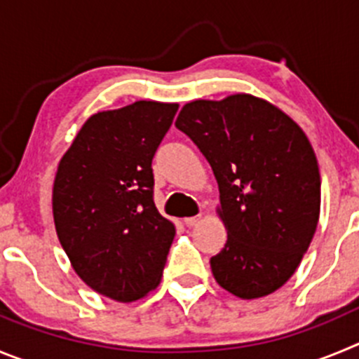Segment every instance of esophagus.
Returning a JSON list of instances; mask_svg holds the SVG:
<instances>
[{
    "mask_svg": "<svg viewBox=\"0 0 359 359\" xmlns=\"http://www.w3.org/2000/svg\"><path fill=\"white\" fill-rule=\"evenodd\" d=\"M200 221H202V214H198V216H193V217H184V225L195 226V225H198Z\"/></svg>",
    "mask_w": 359,
    "mask_h": 359,
    "instance_id": "34e87169",
    "label": "esophagus"
}]
</instances>
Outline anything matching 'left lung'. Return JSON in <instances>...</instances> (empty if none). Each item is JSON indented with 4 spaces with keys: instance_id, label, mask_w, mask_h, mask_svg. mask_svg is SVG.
I'll return each mask as SVG.
<instances>
[{
    "instance_id": "1",
    "label": "left lung",
    "mask_w": 359,
    "mask_h": 359,
    "mask_svg": "<svg viewBox=\"0 0 359 359\" xmlns=\"http://www.w3.org/2000/svg\"><path fill=\"white\" fill-rule=\"evenodd\" d=\"M209 161L219 187L225 248L214 280L241 299L285 285L310 246L320 214V173L310 140L266 99L233 93L184 104L175 120Z\"/></svg>"
}]
</instances>
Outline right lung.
<instances>
[{
    "instance_id": "add662e5",
    "label": "right lung",
    "mask_w": 359,
    "mask_h": 359,
    "mask_svg": "<svg viewBox=\"0 0 359 359\" xmlns=\"http://www.w3.org/2000/svg\"><path fill=\"white\" fill-rule=\"evenodd\" d=\"M179 104L136 100L90 116L60 159L53 217L70 266L120 303L159 285L175 225L154 203L152 159Z\"/></svg>"
}]
</instances>
